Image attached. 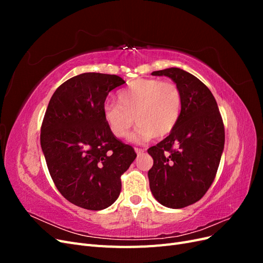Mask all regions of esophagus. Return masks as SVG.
I'll return each instance as SVG.
<instances>
[{"instance_id": "34e87169", "label": "esophagus", "mask_w": 263, "mask_h": 263, "mask_svg": "<svg viewBox=\"0 0 263 263\" xmlns=\"http://www.w3.org/2000/svg\"><path fill=\"white\" fill-rule=\"evenodd\" d=\"M135 151H136V154L139 156V155H142L145 153V149H142V148H138V147H136L135 148Z\"/></svg>"}]
</instances>
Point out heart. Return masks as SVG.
Wrapping results in <instances>:
<instances>
[{"label":"heart","mask_w":263,"mask_h":263,"mask_svg":"<svg viewBox=\"0 0 263 263\" xmlns=\"http://www.w3.org/2000/svg\"><path fill=\"white\" fill-rule=\"evenodd\" d=\"M119 104L107 101L103 116L115 137L129 133L134 118L138 124L132 139L145 142L153 137L163 138L176 128L182 108L179 86L159 79H137L118 94Z\"/></svg>","instance_id":"obj_1"}]
</instances>
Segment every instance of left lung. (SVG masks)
I'll return each mask as SVG.
<instances>
[{
    "mask_svg": "<svg viewBox=\"0 0 263 263\" xmlns=\"http://www.w3.org/2000/svg\"><path fill=\"white\" fill-rule=\"evenodd\" d=\"M151 74L176 82L182 108L176 128L148 149L154 159L149 186L163 206L183 209L200 201L216 177L225 144L224 123L212 92L193 74L179 68Z\"/></svg>",
    "mask_w": 263,
    "mask_h": 263,
    "instance_id": "1",
    "label": "left lung"
}]
</instances>
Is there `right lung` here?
Returning <instances> with one entry per match:
<instances>
[{
    "label": "right lung",
    "instance_id": "obj_1",
    "mask_svg": "<svg viewBox=\"0 0 263 263\" xmlns=\"http://www.w3.org/2000/svg\"><path fill=\"white\" fill-rule=\"evenodd\" d=\"M125 81L115 74L86 72L54 91L43 119L41 145L61 195L79 208L101 211L121 193L122 174L137 157L116 138L103 116L108 93Z\"/></svg>",
    "mask_w": 263,
    "mask_h": 263
}]
</instances>
